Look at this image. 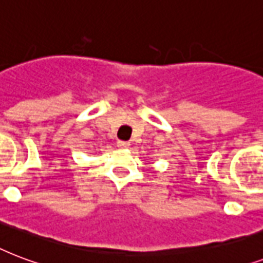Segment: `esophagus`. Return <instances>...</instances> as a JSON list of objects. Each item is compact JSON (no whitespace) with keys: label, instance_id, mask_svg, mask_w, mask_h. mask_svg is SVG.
<instances>
[{"label":"esophagus","instance_id":"obj_1","mask_svg":"<svg viewBox=\"0 0 263 263\" xmlns=\"http://www.w3.org/2000/svg\"><path fill=\"white\" fill-rule=\"evenodd\" d=\"M118 148H121V149H126V148H129L130 146V142L129 141H122V140H119V141L117 142Z\"/></svg>","mask_w":263,"mask_h":263}]
</instances>
